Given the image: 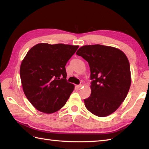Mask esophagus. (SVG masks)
Listing matches in <instances>:
<instances>
[{
	"label": "esophagus",
	"mask_w": 149,
	"mask_h": 149,
	"mask_svg": "<svg viewBox=\"0 0 149 149\" xmlns=\"http://www.w3.org/2000/svg\"><path fill=\"white\" fill-rule=\"evenodd\" d=\"M82 86H83V84H82L81 83L80 84H79V85H77V87L78 88H81Z\"/></svg>",
	"instance_id": "esophagus-1"
}]
</instances>
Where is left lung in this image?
Here are the masks:
<instances>
[{
	"label": "left lung",
	"instance_id": "8db88e82",
	"mask_svg": "<svg viewBox=\"0 0 149 149\" xmlns=\"http://www.w3.org/2000/svg\"><path fill=\"white\" fill-rule=\"evenodd\" d=\"M76 54L88 63L91 93L85 106L93 115L105 117L115 112L125 100L131 86L130 65L127 56L115 47L85 45Z\"/></svg>",
	"mask_w": 149,
	"mask_h": 149
}]
</instances>
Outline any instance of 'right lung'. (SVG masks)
Segmentation results:
<instances>
[{
  "mask_svg": "<svg viewBox=\"0 0 149 149\" xmlns=\"http://www.w3.org/2000/svg\"><path fill=\"white\" fill-rule=\"evenodd\" d=\"M79 46L39 43L32 47L20 69L24 92L41 112L54 113L65 106L74 86L67 82L65 66Z\"/></svg>",
  "mask_w": 149,
  "mask_h": 149,
  "instance_id": "add662e5",
  "label": "right lung"
}]
</instances>
